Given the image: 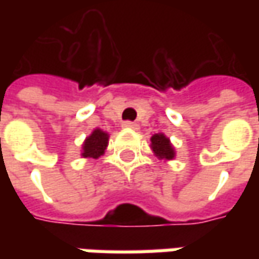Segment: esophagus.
Here are the masks:
<instances>
[{
  "label": "esophagus",
  "instance_id": "1",
  "mask_svg": "<svg viewBox=\"0 0 259 259\" xmlns=\"http://www.w3.org/2000/svg\"><path fill=\"white\" fill-rule=\"evenodd\" d=\"M125 128H131V130H138V124L137 122H133V121H125L122 124Z\"/></svg>",
  "mask_w": 259,
  "mask_h": 259
}]
</instances>
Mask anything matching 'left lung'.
Masks as SVG:
<instances>
[{"instance_id":"left-lung-1","label":"left lung","mask_w":259,"mask_h":259,"mask_svg":"<svg viewBox=\"0 0 259 259\" xmlns=\"http://www.w3.org/2000/svg\"><path fill=\"white\" fill-rule=\"evenodd\" d=\"M151 150L160 160H173L176 151L170 140L164 134H154L151 137Z\"/></svg>"}]
</instances>
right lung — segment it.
<instances>
[{
    "instance_id": "obj_1",
    "label": "right lung",
    "mask_w": 259,
    "mask_h": 259,
    "mask_svg": "<svg viewBox=\"0 0 259 259\" xmlns=\"http://www.w3.org/2000/svg\"><path fill=\"white\" fill-rule=\"evenodd\" d=\"M109 135L102 130L96 128L92 131V134L86 137L85 143L82 145V157L85 158H99L104 154L108 147Z\"/></svg>"
}]
</instances>
